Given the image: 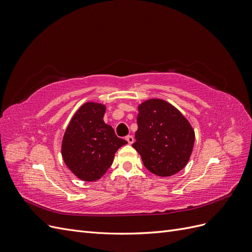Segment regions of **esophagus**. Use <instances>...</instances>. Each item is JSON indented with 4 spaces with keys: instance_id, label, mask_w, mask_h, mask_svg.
Returning <instances> with one entry per match:
<instances>
[{
    "instance_id": "34e87169",
    "label": "esophagus",
    "mask_w": 252,
    "mask_h": 252,
    "mask_svg": "<svg viewBox=\"0 0 252 252\" xmlns=\"http://www.w3.org/2000/svg\"><path fill=\"white\" fill-rule=\"evenodd\" d=\"M125 140H126L129 144H132V143L134 142V138H133L132 135H127L126 138H125Z\"/></svg>"
}]
</instances>
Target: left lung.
<instances>
[{
	"instance_id": "8db88e82",
	"label": "left lung",
	"mask_w": 252,
	"mask_h": 252,
	"mask_svg": "<svg viewBox=\"0 0 252 252\" xmlns=\"http://www.w3.org/2000/svg\"><path fill=\"white\" fill-rule=\"evenodd\" d=\"M138 130L132 147L144 166L158 177H170L187 165L194 144V130L188 120L161 98L139 105Z\"/></svg>"
}]
</instances>
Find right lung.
I'll list each match as a JSON object with an SVG mask.
<instances>
[{"label":"right lung","instance_id":"1","mask_svg":"<svg viewBox=\"0 0 252 252\" xmlns=\"http://www.w3.org/2000/svg\"><path fill=\"white\" fill-rule=\"evenodd\" d=\"M106 106L83 104L71 118L62 141V157L70 171L85 182L101 179L120 147L127 144L104 122Z\"/></svg>","mask_w":252,"mask_h":252}]
</instances>
